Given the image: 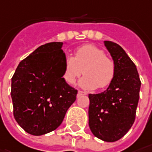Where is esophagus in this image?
<instances>
[{
  "instance_id": "esophagus-1",
  "label": "esophagus",
  "mask_w": 152,
  "mask_h": 152,
  "mask_svg": "<svg viewBox=\"0 0 152 152\" xmlns=\"http://www.w3.org/2000/svg\"><path fill=\"white\" fill-rule=\"evenodd\" d=\"M81 95H87V93H85V92H83V91H78L77 96L79 97V96H81Z\"/></svg>"
}]
</instances>
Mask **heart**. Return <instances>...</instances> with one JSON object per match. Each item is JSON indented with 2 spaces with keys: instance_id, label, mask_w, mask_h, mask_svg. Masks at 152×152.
I'll return each mask as SVG.
<instances>
[{
  "instance_id": "heart-1",
  "label": "heart",
  "mask_w": 152,
  "mask_h": 152,
  "mask_svg": "<svg viewBox=\"0 0 152 152\" xmlns=\"http://www.w3.org/2000/svg\"><path fill=\"white\" fill-rule=\"evenodd\" d=\"M85 76L79 81L81 88L88 90L105 88L112 83L115 74V64L105 56L104 51L94 45L86 44L77 48L75 56L67 55L64 60V80L74 84L83 73Z\"/></svg>"
}]
</instances>
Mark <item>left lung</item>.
I'll return each mask as SVG.
<instances>
[{
    "instance_id": "8db88e82",
    "label": "left lung",
    "mask_w": 152,
    "mask_h": 152,
    "mask_svg": "<svg viewBox=\"0 0 152 152\" xmlns=\"http://www.w3.org/2000/svg\"><path fill=\"white\" fill-rule=\"evenodd\" d=\"M115 74L105 91L88 94V124L93 134L106 142L120 140L135 120L141 82L135 64L118 44L104 41Z\"/></svg>"
}]
</instances>
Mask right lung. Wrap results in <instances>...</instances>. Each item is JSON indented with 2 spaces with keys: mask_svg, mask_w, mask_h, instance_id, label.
<instances>
[{
  "mask_svg": "<svg viewBox=\"0 0 152 152\" xmlns=\"http://www.w3.org/2000/svg\"><path fill=\"white\" fill-rule=\"evenodd\" d=\"M63 42L42 45L23 59L12 78L13 115L32 135H43L62 123L77 90L63 78Z\"/></svg>",
  "mask_w": 152,
  "mask_h": 152,
  "instance_id": "1",
  "label": "right lung"
}]
</instances>
